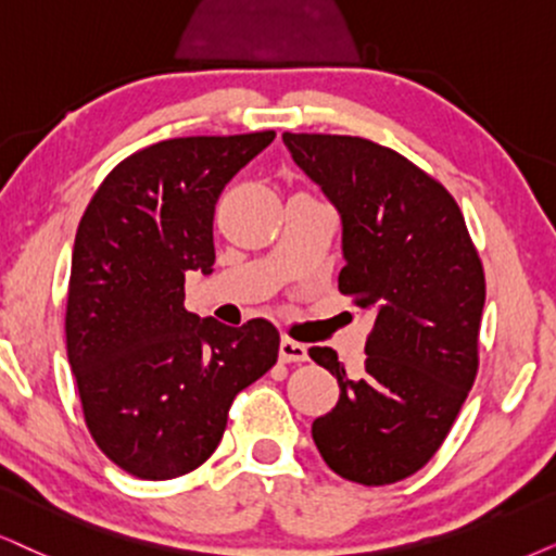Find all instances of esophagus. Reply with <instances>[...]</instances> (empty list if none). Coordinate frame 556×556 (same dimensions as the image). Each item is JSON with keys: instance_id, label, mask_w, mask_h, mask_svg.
I'll use <instances>...</instances> for the list:
<instances>
[{"instance_id": "34e87169", "label": "esophagus", "mask_w": 556, "mask_h": 556, "mask_svg": "<svg viewBox=\"0 0 556 556\" xmlns=\"http://www.w3.org/2000/svg\"><path fill=\"white\" fill-rule=\"evenodd\" d=\"M279 359H282L285 364L305 362L307 359L305 343L292 341V339H282V341H279Z\"/></svg>"}]
</instances>
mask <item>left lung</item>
Instances as JSON below:
<instances>
[{"label":"left lung","mask_w":556,"mask_h":556,"mask_svg":"<svg viewBox=\"0 0 556 556\" xmlns=\"http://www.w3.org/2000/svg\"><path fill=\"white\" fill-rule=\"evenodd\" d=\"M282 140L341 217L339 290L375 313L362 377H346L333 349L307 351L341 388L313 441L351 482L405 480L439 452L472 390L480 256L454 197L400 153L351 136Z\"/></svg>","instance_id":"1"}]
</instances>
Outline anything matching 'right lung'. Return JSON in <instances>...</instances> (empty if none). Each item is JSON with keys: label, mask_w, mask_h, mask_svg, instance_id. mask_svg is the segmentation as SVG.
Returning a JSON list of instances; mask_svg holds the SVG:
<instances>
[{"label": "right lung", "mask_w": 556, "mask_h": 556, "mask_svg": "<svg viewBox=\"0 0 556 556\" xmlns=\"http://www.w3.org/2000/svg\"><path fill=\"white\" fill-rule=\"evenodd\" d=\"M274 140H161L91 197L72 251L68 364L91 439L140 480L192 472L215 452L233 397L274 367L279 330L185 311L187 271L213 274L223 187Z\"/></svg>", "instance_id": "obj_1"}]
</instances>
